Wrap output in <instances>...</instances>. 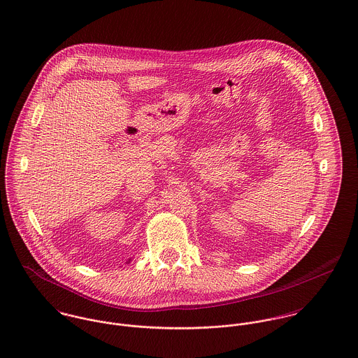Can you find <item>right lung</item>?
I'll return each mask as SVG.
<instances>
[{"label": "right lung", "instance_id": "obj_1", "mask_svg": "<svg viewBox=\"0 0 358 358\" xmlns=\"http://www.w3.org/2000/svg\"><path fill=\"white\" fill-rule=\"evenodd\" d=\"M129 262H131V259H129V260H128V262H127V263H129Z\"/></svg>", "mask_w": 358, "mask_h": 358}]
</instances>
